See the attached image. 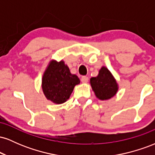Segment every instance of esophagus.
<instances>
[{"mask_svg": "<svg viewBox=\"0 0 155 155\" xmlns=\"http://www.w3.org/2000/svg\"><path fill=\"white\" fill-rule=\"evenodd\" d=\"M88 80H89V78L86 76H83L81 78V81L82 83H87Z\"/></svg>", "mask_w": 155, "mask_h": 155, "instance_id": "esophagus-1", "label": "esophagus"}]
</instances>
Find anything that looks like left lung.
<instances>
[{"label":"left lung","mask_w":155,"mask_h":155,"mask_svg":"<svg viewBox=\"0 0 155 155\" xmlns=\"http://www.w3.org/2000/svg\"><path fill=\"white\" fill-rule=\"evenodd\" d=\"M90 84L96 97L101 101L108 100L117 94L118 84L107 68L103 66L96 77L90 79Z\"/></svg>","instance_id":"8db88e82"}]
</instances>
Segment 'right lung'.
<instances>
[{"mask_svg":"<svg viewBox=\"0 0 155 155\" xmlns=\"http://www.w3.org/2000/svg\"><path fill=\"white\" fill-rule=\"evenodd\" d=\"M79 83L78 76L71 74L64 61L51 60L44 73L41 87L48 100L61 104L70 97L74 87Z\"/></svg>","mask_w":155,"mask_h":155,"instance_id":"add662e5","label":"right lung"}]
</instances>
